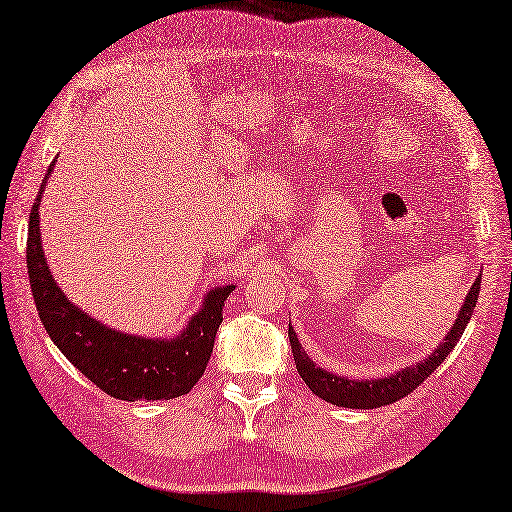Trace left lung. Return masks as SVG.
I'll list each match as a JSON object with an SVG mask.
<instances>
[{"instance_id":"left-lung-1","label":"left lung","mask_w":512,"mask_h":512,"mask_svg":"<svg viewBox=\"0 0 512 512\" xmlns=\"http://www.w3.org/2000/svg\"><path fill=\"white\" fill-rule=\"evenodd\" d=\"M480 280L473 282L471 291L467 293V299L463 308H460L458 319L452 326V330L447 332L445 341L436 347L434 354L430 358L423 360L419 365L406 367L402 371L393 373V376H386L380 380H350V378H341L334 376L330 371L319 369L313 360L306 356L302 350V345L297 341V334L293 332L291 323H289V339H291V352L295 358V367L299 371V376L308 384V389L313 391L321 400H326L336 406H345V408H378L384 404H393L397 400H402L408 393H413L417 386H421L423 380H428L434 369L439 367L445 356L454 350V345L458 343L460 336H463L467 323L473 315V308H476L478 295H480Z\"/></svg>"}]
</instances>
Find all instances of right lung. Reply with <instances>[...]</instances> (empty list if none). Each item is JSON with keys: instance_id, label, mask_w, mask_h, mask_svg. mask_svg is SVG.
<instances>
[{"instance_id": "obj_1", "label": "right lung", "mask_w": 512, "mask_h": 512, "mask_svg": "<svg viewBox=\"0 0 512 512\" xmlns=\"http://www.w3.org/2000/svg\"><path fill=\"white\" fill-rule=\"evenodd\" d=\"M45 180L30 213L26 258L34 304L49 339L73 367L117 400L154 402L186 395L204 376L223 321V302L234 291V284L210 291L199 315L173 341L141 339L102 326L69 302L47 269L39 232V202Z\"/></svg>"}]
</instances>
